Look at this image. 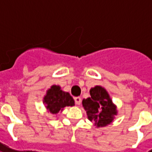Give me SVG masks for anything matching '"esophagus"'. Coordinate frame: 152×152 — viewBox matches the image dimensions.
Wrapping results in <instances>:
<instances>
[{"label": "esophagus", "instance_id": "1", "mask_svg": "<svg viewBox=\"0 0 152 152\" xmlns=\"http://www.w3.org/2000/svg\"><path fill=\"white\" fill-rule=\"evenodd\" d=\"M74 100H75L76 104H77V105H80V103H81V98H80V97H76V98L74 99Z\"/></svg>", "mask_w": 152, "mask_h": 152}]
</instances>
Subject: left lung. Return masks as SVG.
Wrapping results in <instances>:
<instances>
[{
	"label": "left lung",
	"mask_w": 152,
	"mask_h": 152,
	"mask_svg": "<svg viewBox=\"0 0 152 152\" xmlns=\"http://www.w3.org/2000/svg\"><path fill=\"white\" fill-rule=\"evenodd\" d=\"M89 93L90 97L82 101L89 120L94 122L98 127L107 125L113 121L115 115H116L115 106L113 105L106 89L101 86L92 88Z\"/></svg>",
	"instance_id": "1"
}]
</instances>
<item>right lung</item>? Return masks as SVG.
Here are the masks:
<instances>
[{
	"label": "right lung",
	"mask_w": 152,
	"mask_h": 152,
	"mask_svg": "<svg viewBox=\"0 0 152 152\" xmlns=\"http://www.w3.org/2000/svg\"><path fill=\"white\" fill-rule=\"evenodd\" d=\"M44 103L51 114H57L65 107L74 106V100L69 93L63 92L59 86H53L47 91L44 98Z\"/></svg>",
	"instance_id": "right-lung-1"
}]
</instances>
